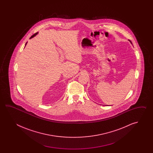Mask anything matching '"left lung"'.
<instances>
[{
  "mask_svg": "<svg viewBox=\"0 0 153 153\" xmlns=\"http://www.w3.org/2000/svg\"><path fill=\"white\" fill-rule=\"evenodd\" d=\"M131 44H132V42H131Z\"/></svg>",
  "mask_w": 153,
  "mask_h": 153,
  "instance_id": "left-lung-1",
  "label": "left lung"
}]
</instances>
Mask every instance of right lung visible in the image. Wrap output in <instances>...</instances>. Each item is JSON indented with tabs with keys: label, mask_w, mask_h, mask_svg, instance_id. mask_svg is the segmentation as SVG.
<instances>
[{
	"label": "right lung",
	"mask_w": 153,
	"mask_h": 153,
	"mask_svg": "<svg viewBox=\"0 0 153 153\" xmlns=\"http://www.w3.org/2000/svg\"><path fill=\"white\" fill-rule=\"evenodd\" d=\"M38 34V32L36 33H35V34H33L32 36H31V37L30 38V39H31V38H33V37H34V36H36ZM27 42H26V44H25V46H26V45H27Z\"/></svg>",
	"instance_id": "add662e5"
}]
</instances>
